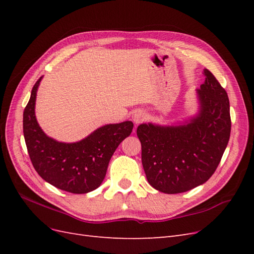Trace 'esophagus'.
Returning <instances> with one entry per match:
<instances>
[{"mask_svg": "<svg viewBox=\"0 0 254 254\" xmlns=\"http://www.w3.org/2000/svg\"><path fill=\"white\" fill-rule=\"evenodd\" d=\"M132 119H133L135 124H140V123H142L146 119V113L142 110H137L134 112Z\"/></svg>", "mask_w": 254, "mask_h": 254, "instance_id": "1", "label": "esophagus"}]
</instances>
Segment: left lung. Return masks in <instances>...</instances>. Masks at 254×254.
I'll return each instance as SVG.
<instances>
[{
	"instance_id": "obj_1",
	"label": "left lung",
	"mask_w": 254,
	"mask_h": 254,
	"mask_svg": "<svg viewBox=\"0 0 254 254\" xmlns=\"http://www.w3.org/2000/svg\"><path fill=\"white\" fill-rule=\"evenodd\" d=\"M204 82L196 90L195 117L171 126L141 124L142 164L150 186L165 194H178L201 186L216 171L231 132L226 90L204 68Z\"/></svg>"
}]
</instances>
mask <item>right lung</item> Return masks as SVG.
I'll use <instances>...</instances> for the list:
<instances>
[{"label": "right lung", "instance_id": "obj_1", "mask_svg": "<svg viewBox=\"0 0 254 254\" xmlns=\"http://www.w3.org/2000/svg\"><path fill=\"white\" fill-rule=\"evenodd\" d=\"M41 79L33 87L23 113V133L30 161L41 178L55 188L73 194L89 193L102 184L112 155L131 133L133 123L102 126L75 143L54 140L44 133L35 114Z\"/></svg>", "mask_w": 254, "mask_h": 254}]
</instances>
